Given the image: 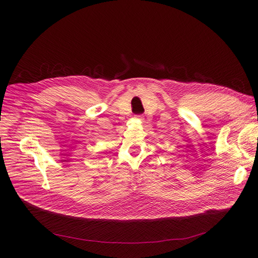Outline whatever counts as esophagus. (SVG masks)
Instances as JSON below:
<instances>
[{
	"instance_id": "1",
	"label": "esophagus",
	"mask_w": 258,
	"mask_h": 258,
	"mask_svg": "<svg viewBox=\"0 0 258 258\" xmlns=\"http://www.w3.org/2000/svg\"><path fill=\"white\" fill-rule=\"evenodd\" d=\"M135 119L138 121H144V116L142 114H138V115H135Z\"/></svg>"
}]
</instances>
